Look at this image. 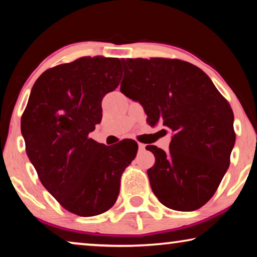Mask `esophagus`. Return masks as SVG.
<instances>
[{
    "mask_svg": "<svg viewBox=\"0 0 257 257\" xmlns=\"http://www.w3.org/2000/svg\"><path fill=\"white\" fill-rule=\"evenodd\" d=\"M138 147H139V151H140V152H142V151L145 150V145H144V144H142V143H139V144H138Z\"/></svg>",
    "mask_w": 257,
    "mask_h": 257,
    "instance_id": "1",
    "label": "esophagus"
}]
</instances>
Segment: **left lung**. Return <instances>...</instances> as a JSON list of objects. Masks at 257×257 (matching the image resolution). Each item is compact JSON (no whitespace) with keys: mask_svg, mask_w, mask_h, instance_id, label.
Returning <instances> with one entry per match:
<instances>
[{"mask_svg":"<svg viewBox=\"0 0 257 257\" xmlns=\"http://www.w3.org/2000/svg\"><path fill=\"white\" fill-rule=\"evenodd\" d=\"M120 91L139 101L151 126L172 132L170 151L146 146L156 157L151 188L164 206L199 209L216 192L235 144L230 105L201 69L180 59L127 58Z\"/></svg>","mask_w":257,"mask_h":257,"instance_id":"left-lung-1","label":"left lung"}]
</instances>
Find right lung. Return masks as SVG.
Returning a JSON list of instances; mask_svg holds the SVG:
<instances>
[{"label": "right lung", "instance_id": "1", "mask_svg": "<svg viewBox=\"0 0 257 257\" xmlns=\"http://www.w3.org/2000/svg\"><path fill=\"white\" fill-rule=\"evenodd\" d=\"M121 79L118 58L80 57L48 69L35 82L21 119L26 151L42 185L79 216L106 212L138 144L105 146L89 138L101 120V100Z\"/></svg>", "mask_w": 257, "mask_h": 257}]
</instances>
